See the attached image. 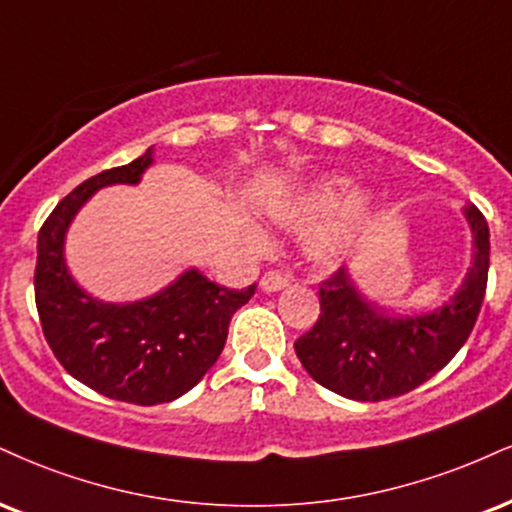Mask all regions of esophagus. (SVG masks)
Segmentation results:
<instances>
[{"label": "esophagus", "instance_id": "1", "mask_svg": "<svg viewBox=\"0 0 512 512\" xmlns=\"http://www.w3.org/2000/svg\"><path fill=\"white\" fill-rule=\"evenodd\" d=\"M260 286H262L264 293H276V291H283V288L288 286V279L279 272H267L262 276Z\"/></svg>", "mask_w": 512, "mask_h": 512}]
</instances>
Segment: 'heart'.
Instances as JSON below:
<instances>
[{
    "mask_svg": "<svg viewBox=\"0 0 512 512\" xmlns=\"http://www.w3.org/2000/svg\"><path fill=\"white\" fill-rule=\"evenodd\" d=\"M350 178L341 174H322L300 186L295 193L272 202L269 214L281 229H305L317 218L305 236V255L319 267H336L348 255L357 226L369 212L365 193H350ZM243 238L252 250H267L269 240L255 224H243Z\"/></svg>",
    "mask_w": 512,
    "mask_h": 512,
    "instance_id": "heart-1",
    "label": "heart"
}]
</instances>
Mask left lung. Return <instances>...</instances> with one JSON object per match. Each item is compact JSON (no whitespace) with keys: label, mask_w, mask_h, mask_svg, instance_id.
Masks as SVG:
<instances>
[{"label":"left lung","mask_w":512,"mask_h":512,"mask_svg":"<svg viewBox=\"0 0 512 512\" xmlns=\"http://www.w3.org/2000/svg\"><path fill=\"white\" fill-rule=\"evenodd\" d=\"M472 267L446 303L422 315H393L365 298L348 267L319 286L322 315L295 341V355L324 389L377 403L432 379L465 346L477 322L489 276V224L465 205Z\"/></svg>","instance_id":"obj_1"}]
</instances>
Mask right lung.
Wrapping results in <instances>:
<instances>
[{
    "instance_id": "1",
    "label": "right lung",
    "mask_w": 512,
    "mask_h": 512,
    "mask_svg": "<svg viewBox=\"0 0 512 512\" xmlns=\"http://www.w3.org/2000/svg\"><path fill=\"white\" fill-rule=\"evenodd\" d=\"M152 162L147 147L71 190L42 224L35 264V305L52 353L80 384L133 405L171 403L193 389L219 360L233 312L255 295V283L231 291L195 267L133 303H104L78 286L64 257L71 221L97 190L140 183Z\"/></svg>"
}]
</instances>
